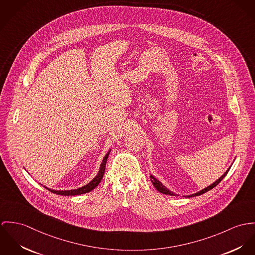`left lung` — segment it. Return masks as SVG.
I'll use <instances>...</instances> for the list:
<instances>
[{"mask_svg":"<svg viewBox=\"0 0 255 255\" xmlns=\"http://www.w3.org/2000/svg\"><path fill=\"white\" fill-rule=\"evenodd\" d=\"M231 168V166L228 168V170H226V172L218 179V180H216L214 183H212L211 185H209L208 187H206V188H204V189H202L201 191H199L198 193H195V194H192V195H189V196H186V198H193V197H198V196H200V195H202V194H204V193H206V192H208V191H210L211 189H213L214 187H216L222 180H223V178L225 177L227 175V173L229 172V170ZM149 178H150V182L152 183V185H153V187L159 192V193H161V194H164V195H168V196H178L177 194H174L173 192H171L168 188H166L156 177H154L153 175H151L150 174V176H149ZM183 197H185V196H183Z\"/></svg>","mask_w":255,"mask_h":255,"instance_id":"8db88e82","label":"left lung"}]
</instances>
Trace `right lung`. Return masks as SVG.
Instances as JSON below:
<instances>
[{
	"label": "right lung",
	"mask_w": 255,
	"mask_h": 255,
	"mask_svg": "<svg viewBox=\"0 0 255 255\" xmlns=\"http://www.w3.org/2000/svg\"><path fill=\"white\" fill-rule=\"evenodd\" d=\"M111 150L112 148L107 152V154L105 155V157L103 158V161L101 163V166H100V169L98 171L97 175L95 176V178L90 181L88 184L84 185L83 187H80V188H77V189H72V190H64V191H60V190H53V189H49L45 186H43L44 188H46L47 190H49L50 192L56 194V195H59V196H77V195H82V194H86V193H89L91 191H93L102 181L103 177H104V174H105V171H106V164H107V160L109 158V155L111 153Z\"/></svg>",
	"instance_id": "add662e5"
}]
</instances>
